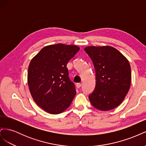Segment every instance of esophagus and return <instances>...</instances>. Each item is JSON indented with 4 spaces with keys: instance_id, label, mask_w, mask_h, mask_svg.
<instances>
[{
    "instance_id": "esophagus-1",
    "label": "esophagus",
    "mask_w": 146,
    "mask_h": 146,
    "mask_svg": "<svg viewBox=\"0 0 146 146\" xmlns=\"http://www.w3.org/2000/svg\"><path fill=\"white\" fill-rule=\"evenodd\" d=\"M76 86H77V88H80L82 86V84H81V83H77Z\"/></svg>"
}]
</instances>
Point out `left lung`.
<instances>
[{"mask_svg": "<svg viewBox=\"0 0 146 146\" xmlns=\"http://www.w3.org/2000/svg\"><path fill=\"white\" fill-rule=\"evenodd\" d=\"M85 51L91 58L96 71V86L89 96L91 104L102 111L116 108L130 87L129 61L111 46H89L85 48Z\"/></svg>", "mask_w": 146, "mask_h": 146, "instance_id": "1", "label": "left lung"}]
</instances>
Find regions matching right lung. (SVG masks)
I'll return each mask as SVG.
<instances>
[{"label": "right lung", "instance_id": "1", "mask_svg": "<svg viewBox=\"0 0 146 146\" xmlns=\"http://www.w3.org/2000/svg\"><path fill=\"white\" fill-rule=\"evenodd\" d=\"M79 50L74 45H50L31 60L27 76L30 92L36 104L46 112L60 114L72 103L76 90L66 66Z\"/></svg>", "mask_w": 146, "mask_h": 146}]
</instances>
